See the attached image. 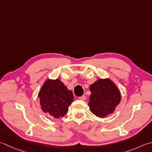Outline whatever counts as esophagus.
Instances as JSON below:
<instances>
[{
  "label": "esophagus",
  "instance_id": "1",
  "mask_svg": "<svg viewBox=\"0 0 152 152\" xmlns=\"http://www.w3.org/2000/svg\"><path fill=\"white\" fill-rule=\"evenodd\" d=\"M79 99H81V100H86V97L85 96H80V97H79Z\"/></svg>",
  "mask_w": 152,
  "mask_h": 152
}]
</instances>
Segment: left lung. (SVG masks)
<instances>
[{"label": "left lung", "instance_id": "1", "mask_svg": "<svg viewBox=\"0 0 152 152\" xmlns=\"http://www.w3.org/2000/svg\"><path fill=\"white\" fill-rule=\"evenodd\" d=\"M90 90L88 105L91 111L98 117L103 118L111 114L121 102L119 90L109 78L97 80L90 86Z\"/></svg>", "mask_w": 152, "mask_h": 152}]
</instances>
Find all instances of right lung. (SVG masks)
Returning <instances> with one entry per match:
<instances>
[{
  "label": "right lung",
  "instance_id": "right-lung-1",
  "mask_svg": "<svg viewBox=\"0 0 152 152\" xmlns=\"http://www.w3.org/2000/svg\"><path fill=\"white\" fill-rule=\"evenodd\" d=\"M38 97L42 111L55 118L64 117L74 101L72 91L68 90L59 79L46 80Z\"/></svg>",
  "mask_w": 152,
  "mask_h": 152
}]
</instances>
